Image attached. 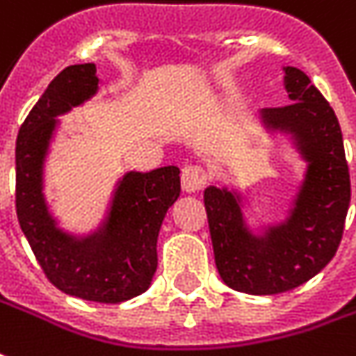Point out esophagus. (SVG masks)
<instances>
[{"mask_svg":"<svg viewBox=\"0 0 356 356\" xmlns=\"http://www.w3.org/2000/svg\"><path fill=\"white\" fill-rule=\"evenodd\" d=\"M208 181V173L202 165H185L181 173V186L185 193H198Z\"/></svg>","mask_w":356,"mask_h":356,"instance_id":"34e87169","label":"esophagus"}]
</instances>
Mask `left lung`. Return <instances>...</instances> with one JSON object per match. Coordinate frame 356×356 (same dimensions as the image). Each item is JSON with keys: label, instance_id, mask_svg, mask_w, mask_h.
I'll return each mask as SVG.
<instances>
[{"label": "left lung", "instance_id": "left-lung-1", "mask_svg": "<svg viewBox=\"0 0 356 356\" xmlns=\"http://www.w3.org/2000/svg\"><path fill=\"white\" fill-rule=\"evenodd\" d=\"M289 106L266 108L262 123L295 138L308 161L307 175L285 221L252 235L245 223L241 196L208 186V213L213 258L231 289L250 295H275L314 277L341 243L351 202V179L335 111L307 74L285 67Z\"/></svg>", "mask_w": 356, "mask_h": 356}]
</instances>
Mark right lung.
Instances as JSON below:
<instances>
[{
    "label": "right lung",
    "mask_w": 356,
    "mask_h": 356,
    "mask_svg": "<svg viewBox=\"0 0 356 356\" xmlns=\"http://www.w3.org/2000/svg\"><path fill=\"white\" fill-rule=\"evenodd\" d=\"M96 65H71L49 83L19 129L15 204L21 229L38 264L57 289L79 299L115 305L150 287L158 268V233L179 198V168L131 171L119 181L98 231L73 237L57 229L42 193L44 160L57 115L81 106L98 90Z\"/></svg>",
    "instance_id": "1"
}]
</instances>
